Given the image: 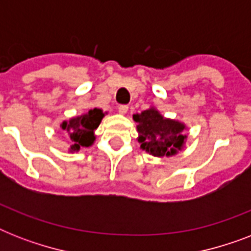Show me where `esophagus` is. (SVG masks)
<instances>
[{
	"mask_svg": "<svg viewBox=\"0 0 251 251\" xmlns=\"http://www.w3.org/2000/svg\"><path fill=\"white\" fill-rule=\"evenodd\" d=\"M127 110H129V106L127 105H118V112L121 114L127 113Z\"/></svg>",
	"mask_w": 251,
	"mask_h": 251,
	"instance_id": "34e87169",
	"label": "esophagus"
}]
</instances>
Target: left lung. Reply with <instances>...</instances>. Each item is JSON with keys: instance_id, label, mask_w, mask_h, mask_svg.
<instances>
[{"instance_id": "obj_1", "label": "left lung", "mask_w": 251, "mask_h": 251, "mask_svg": "<svg viewBox=\"0 0 251 251\" xmlns=\"http://www.w3.org/2000/svg\"><path fill=\"white\" fill-rule=\"evenodd\" d=\"M133 118L138 124V142L146 152L153 156H171L182 149L186 139V135L182 134L183 124L164 118L155 108L134 114Z\"/></svg>"}]
</instances>
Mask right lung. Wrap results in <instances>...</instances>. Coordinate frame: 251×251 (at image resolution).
Wrapping results in <instances>:
<instances>
[{
	"label": "right lung",
	"instance_id": "obj_1",
	"mask_svg": "<svg viewBox=\"0 0 251 251\" xmlns=\"http://www.w3.org/2000/svg\"><path fill=\"white\" fill-rule=\"evenodd\" d=\"M102 117H104V112L99 108H94L79 117L62 122L61 127L62 130L68 131L69 137L73 142L72 147H70L72 152L79 151L80 147H90L94 143V131L100 125Z\"/></svg>",
	"mask_w": 251,
	"mask_h": 251
}]
</instances>
